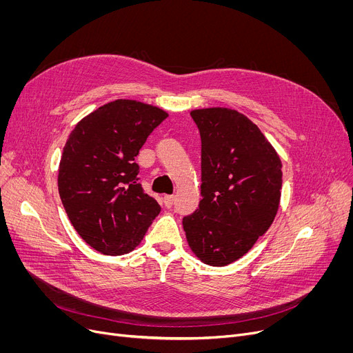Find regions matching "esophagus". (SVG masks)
Segmentation results:
<instances>
[{
  "label": "esophagus",
  "instance_id": "obj_1",
  "mask_svg": "<svg viewBox=\"0 0 353 353\" xmlns=\"http://www.w3.org/2000/svg\"><path fill=\"white\" fill-rule=\"evenodd\" d=\"M163 201H164L165 208H172L173 201H174V196H173V194H165V196L163 197Z\"/></svg>",
  "mask_w": 353,
  "mask_h": 353
}]
</instances>
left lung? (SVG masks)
<instances>
[{
  "label": "left lung",
  "mask_w": 353,
  "mask_h": 353,
  "mask_svg": "<svg viewBox=\"0 0 353 353\" xmlns=\"http://www.w3.org/2000/svg\"><path fill=\"white\" fill-rule=\"evenodd\" d=\"M201 137V200L183 219L189 248L209 266L245 256L272 226L281 203L282 161L252 120L236 110H192Z\"/></svg>",
  "instance_id": "1"
}]
</instances>
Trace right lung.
Instances as JSON below:
<instances>
[{"label": "right lung", "instance_id": "right-lung-1", "mask_svg": "<svg viewBox=\"0 0 353 353\" xmlns=\"http://www.w3.org/2000/svg\"><path fill=\"white\" fill-rule=\"evenodd\" d=\"M169 114L119 99L81 119L70 133L59 167V193L74 229L108 256L134 250L160 213L137 181L136 156Z\"/></svg>", "mask_w": 353, "mask_h": 353}]
</instances>
